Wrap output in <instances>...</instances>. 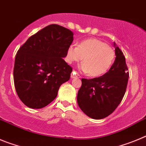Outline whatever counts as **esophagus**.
Instances as JSON below:
<instances>
[{"instance_id": "34e87169", "label": "esophagus", "mask_w": 146, "mask_h": 146, "mask_svg": "<svg viewBox=\"0 0 146 146\" xmlns=\"http://www.w3.org/2000/svg\"><path fill=\"white\" fill-rule=\"evenodd\" d=\"M81 76H80V75L78 74V73H77L75 71H73L71 73V78H80Z\"/></svg>"}]
</instances>
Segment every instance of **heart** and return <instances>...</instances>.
<instances>
[{
    "mask_svg": "<svg viewBox=\"0 0 146 146\" xmlns=\"http://www.w3.org/2000/svg\"><path fill=\"white\" fill-rule=\"evenodd\" d=\"M83 57L84 62L78 67L79 70L92 77H98L111 68L115 59V51L105 42L95 38L83 40L78 46L68 47L66 56L68 63L81 61Z\"/></svg>",
    "mask_w": 146,
    "mask_h": 146,
    "instance_id": "b5f03b06",
    "label": "heart"
}]
</instances>
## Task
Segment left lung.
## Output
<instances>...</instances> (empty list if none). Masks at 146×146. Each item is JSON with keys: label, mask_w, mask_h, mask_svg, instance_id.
Wrapping results in <instances>:
<instances>
[{"label": "left lung", "mask_w": 146, "mask_h": 146, "mask_svg": "<svg viewBox=\"0 0 146 146\" xmlns=\"http://www.w3.org/2000/svg\"><path fill=\"white\" fill-rule=\"evenodd\" d=\"M115 59L110 70L98 78H82L77 102L89 117L102 119L112 113L120 104L127 89L128 68L125 57L114 43Z\"/></svg>", "instance_id": "1"}]
</instances>
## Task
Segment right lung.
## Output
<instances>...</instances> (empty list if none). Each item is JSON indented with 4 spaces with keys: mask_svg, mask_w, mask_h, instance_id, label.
I'll return each instance as SVG.
<instances>
[{
    "mask_svg": "<svg viewBox=\"0 0 146 146\" xmlns=\"http://www.w3.org/2000/svg\"><path fill=\"white\" fill-rule=\"evenodd\" d=\"M73 40L71 31L50 25L31 36L18 50L14 81L19 99L27 107L44 108L70 79L72 68L63 60Z\"/></svg>",
    "mask_w": 146,
    "mask_h": 146,
    "instance_id": "1",
    "label": "right lung"
}]
</instances>
